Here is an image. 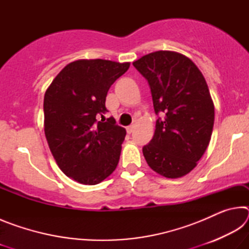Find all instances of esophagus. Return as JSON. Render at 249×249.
Returning a JSON list of instances; mask_svg holds the SVG:
<instances>
[{
  "mask_svg": "<svg viewBox=\"0 0 249 249\" xmlns=\"http://www.w3.org/2000/svg\"><path fill=\"white\" fill-rule=\"evenodd\" d=\"M134 129H135V126L134 125H130V126H127V127H126V130H127V134H132L134 132Z\"/></svg>",
  "mask_w": 249,
  "mask_h": 249,
  "instance_id": "34e87169",
  "label": "esophagus"
}]
</instances>
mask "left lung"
Returning a JSON list of instances; mask_svg holds the SVG:
<instances>
[{
  "label": "left lung",
  "instance_id": "8db88e82",
  "mask_svg": "<svg viewBox=\"0 0 249 249\" xmlns=\"http://www.w3.org/2000/svg\"><path fill=\"white\" fill-rule=\"evenodd\" d=\"M133 65L148 81L156 114L153 140L142 147L148 166L166 178H180L195 169L209 146L214 104L209 87L191 59L159 50Z\"/></svg>",
  "mask_w": 249,
  "mask_h": 249
}]
</instances>
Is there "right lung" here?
<instances>
[{
	"instance_id": "right-lung-1",
	"label": "right lung",
	"mask_w": 249,
	"mask_h": 249,
	"mask_svg": "<svg viewBox=\"0 0 249 249\" xmlns=\"http://www.w3.org/2000/svg\"><path fill=\"white\" fill-rule=\"evenodd\" d=\"M128 68L129 62L81 59L67 65L46 90V140L60 170L79 183L98 184L119 163L126 130L113 117L105 121V100Z\"/></svg>"
}]
</instances>
